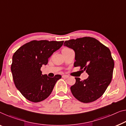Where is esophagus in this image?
Masks as SVG:
<instances>
[{"label": "esophagus", "instance_id": "obj_1", "mask_svg": "<svg viewBox=\"0 0 126 126\" xmlns=\"http://www.w3.org/2000/svg\"><path fill=\"white\" fill-rule=\"evenodd\" d=\"M69 77V76H68V75H63V76H62V78H64V79H67V78H68Z\"/></svg>", "mask_w": 126, "mask_h": 126}]
</instances>
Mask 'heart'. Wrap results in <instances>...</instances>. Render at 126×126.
Returning <instances> with one entry per match:
<instances>
[{
	"instance_id": "b5f03b06",
	"label": "heart",
	"mask_w": 126,
	"mask_h": 126,
	"mask_svg": "<svg viewBox=\"0 0 126 126\" xmlns=\"http://www.w3.org/2000/svg\"><path fill=\"white\" fill-rule=\"evenodd\" d=\"M65 48H67V47H65Z\"/></svg>"
}]
</instances>
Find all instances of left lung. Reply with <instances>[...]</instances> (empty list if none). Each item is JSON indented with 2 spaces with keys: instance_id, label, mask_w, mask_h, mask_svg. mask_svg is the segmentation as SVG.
I'll return each mask as SVG.
<instances>
[{
  "instance_id": "1",
  "label": "left lung",
  "mask_w": 126,
  "mask_h": 126,
  "mask_svg": "<svg viewBox=\"0 0 126 126\" xmlns=\"http://www.w3.org/2000/svg\"><path fill=\"white\" fill-rule=\"evenodd\" d=\"M64 45L75 52L74 67H80L89 75L84 80L75 78L76 82L71 87L73 95L84 103L97 100L105 93L112 79L114 62L110 49L90 37L65 41Z\"/></svg>"
}]
</instances>
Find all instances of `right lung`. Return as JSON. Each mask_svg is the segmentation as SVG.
I'll return each mask as SVG.
<instances>
[{
    "mask_svg": "<svg viewBox=\"0 0 126 126\" xmlns=\"http://www.w3.org/2000/svg\"><path fill=\"white\" fill-rule=\"evenodd\" d=\"M64 41L33 40L17 50L12 57L11 69L13 79L22 95L31 102H38L50 95L56 82L62 78L42 75L41 68L61 47Z\"/></svg>",
    "mask_w": 126,
    "mask_h": 126,
    "instance_id": "right-lung-1",
    "label": "right lung"
}]
</instances>
